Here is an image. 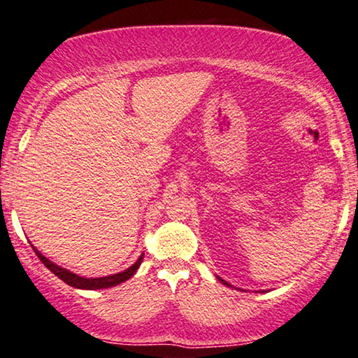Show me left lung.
<instances>
[{
	"label": "left lung",
	"instance_id": "8db88e82",
	"mask_svg": "<svg viewBox=\"0 0 358 358\" xmlns=\"http://www.w3.org/2000/svg\"><path fill=\"white\" fill-rule=\"evenodd\" d=\"M219 280H220V282H224V284H225V285H229V284H227V282H225V280H222V279H219Z\"/></svg>",
	"mask_w": 358,
	"mask_h": 358
}]
</instances>
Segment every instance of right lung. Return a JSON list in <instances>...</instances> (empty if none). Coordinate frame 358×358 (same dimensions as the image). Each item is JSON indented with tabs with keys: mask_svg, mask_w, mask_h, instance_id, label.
<instances>
[{
	"mask_svg": "<svg viewBox=\"0 0 358 358\" xmlns=\"http://www.w3.org/2000/svg\"><path fill=\"white\" fill-rule=\"evenodd\" d=\"M35 255L38 256V259L42 261V263L47 266V268L52 271V273L57 275V278L62 279L63 282H66L68 285L71 287H76V289H85V290H97V289H108V287H113V285H118L122 284V282L128 280L131 275H133L136 271H138L139 264L143 263V258L144 255L139 256V259L136 261V263L131 266V268H128L127 271H123V273H118V274H113V275H105V278H94V279H87V278H80V275L74 274V273H69L68 269L64 268H59V266H57L55 263H52V261L45 258V256L42 253H38L37 250L34 248Z\"/></svg>",
	"mask_w": 358,
	"mask_h": 358,
	"instance_id": "add662e5",
	"label": "right lung"
}]
</instances>
